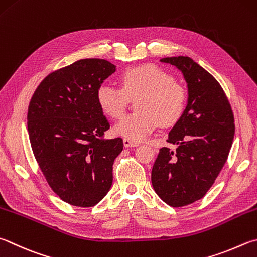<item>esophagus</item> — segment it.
I'll list each match as a JSON object with an SVG mask.
<instances>
[{"label": "esophagus", "mask_w": 257, "mask_h": 257, "mask_svg": "<svg viewBox=\"0 0 257 257\" xmlns=\"http://www.w3.org/2000/svg\"><path fill=\"white\" fill-rule=\"evenodd\" d=\"M123 146L124 147H136V146H138V144L137 143H134V142H132V141H129V139H127V138H124L123 139Z\"/></svg>", "instance_id": "esophagus-1"}]
</instances>
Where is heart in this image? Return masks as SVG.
I'll return each mask as SVG.
<instances>
[{
  "label": "heart",
  "mask_w": 257,
  "mask_h": 257,
  "mask_svg": "<svg viewBox=\"0 0 257 257\" xmlns=\"http://www.w3.org/2000/svg\"><path fill=\"white\" fill-rule=\"evenodd\" d=\"M121 88L102 84L96 91V102L110 118L123 115L128 99H138V112L124 116L114 127V133L134 143L144 141L158 123L170 127L184 112L186 94L169 73L153 64L127 68L120 75Z\"/></svg>",
  "instance_id": "1"
}]
</instances>
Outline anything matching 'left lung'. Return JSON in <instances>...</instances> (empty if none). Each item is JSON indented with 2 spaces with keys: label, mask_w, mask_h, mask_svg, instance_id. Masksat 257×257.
Here are the masks:
<instances>
[{
  "label": "left lung",
  "mask_w": 257,
  "mask_h": 257,
  "mask_svg": "<svg viewBox=\"0 0 257 257\" xmlns=\"http://www.w3.org/2000/svg\"><path fill=\"white\" fill-rule=\"evenodd\" d=\"M188 86V100L180 120L154 163L152 184L158 197L172 207H183L203 198L227 161L235 135L234 115L220 84L192 58L165 57Z\"/></svg>",
  "instance_id": "8db88e82"
}]
</instances>
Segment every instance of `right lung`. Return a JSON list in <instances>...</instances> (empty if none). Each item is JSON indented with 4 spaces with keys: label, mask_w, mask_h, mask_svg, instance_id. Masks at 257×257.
Segmentation results:
<instances>
[{
    "label": "right lung",
    "mask_w": 257,
    "mask_h": 257,
    "mask_svg": "<svg viewBox=\"0 0 257 257\" xmlns=\"http://www.w3.org/2000/svg\"><path fill=\"white\" fill-rule=\"evenodd\" d=\"M115 69L105 59L77 60L49 74L30 101L32 152L50 188L72 206H95L112 185V165L123 142L103 138L110 123L96 91Z\"/></svg>",
    "instance_id": "1"
}]
</instances>
